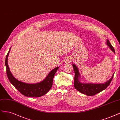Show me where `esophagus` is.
Wrapping results in <instances>:
<instances>
[{
	"mask_svg": "<svg viewBox=\"0 0 120 120\" xmlns=\"http://www.w3.org/2000/svg\"><path fill=\"white\" fill-rule=\"evenodd\" d=\"M71 60L70 59H67L66 60H65V63H69V62H70Z\"/></svg>",
	"mask_w": 120,
	"mask_h": 120,
	"instance_id": "esophagus-1",
	"label": "esophagus"
}]
</instances>
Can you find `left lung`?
I'll use <instances>...</instances> for the list:
<instances>
[{
  "label": "left lung",
  "instance_id": "8db88e82",
  "mask_svg": "<svg viewBox=\"0 0 120 120\" xmlns=\"http://www.w3.org/2000/svg\"><path fill=\"white\" fill-rule=\"evenodd\" d=\"M106 45L110 48L114 53H115L113 47L110 43L109 41L107 39L106 41ZM73 68H74L75 76H74V86L75 88L78 90L79 92L82 93L88 96H92L98 93L101 92V91L105 89H106L109 84L111 83V81L113 78L114 73L112 76L111 78L107 82L102 84H91V83H82L80 81L79 79L80 78V73L78 68L77 66L73 64H72Z\"/></svg>",
  "mask_w": 120,
  "mask_h": 120
}]
</instances>
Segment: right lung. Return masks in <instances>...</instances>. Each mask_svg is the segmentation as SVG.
Instances as JSON below:
<instances>
[{"label": "right lung", "instance_id": "1", "mask_svg": "<svg viewBox=\"0 0 120 120\" xmlns=\"http://www.w3.org/2000/svg\"><path fill=\"white\" fill-rule=\"evenodd\" d=\"M11 48L6 56L5 62L6 68L7 75L10 83L19 92L27 97L38 98L46 94L52 87L54 77L56 72L58 70L59 67H56L52 70L46 77L40 82L35 84H28L22 82L14 77L9 68L8 57Z\"/></svg>", "mask_w": 120, "mask_h": 120}]
</instances>
